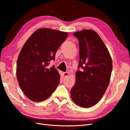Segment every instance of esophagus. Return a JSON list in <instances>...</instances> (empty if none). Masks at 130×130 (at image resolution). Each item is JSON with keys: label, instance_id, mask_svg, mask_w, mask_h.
I'll use <instances>...</instances> for the list:
<instances>
[{"label": "esophagus", "instance_id": "34e87169", "mask_svg": "<svg viewBox=\"0 0 130 130\" xmlns=\"http://www.w3.org/2000/svg\"><path fill=\"white\" fill-rule=\"evenodd\" d=\"M62 75L64 78H66V77H67L68 76L69 73L68 72H63V73H62Z\"/></svg>", "mask_w": 130, "mask_h": 130}]
</instances>
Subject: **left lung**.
I'll return each mask as SVG.
<instances>
[{
    "label": "left lung",
    "mask_w": 130,
    "mask_h": 130,
    "mask_svg": "<svg viewBox=\"0 0 130 130\" xmlns=\"http://www.w3.org/2000/svg\"><path fill=\"white\" fill-rule=\"evenodd\" d=\"M79 46L78 68L76 82L70 95L78 106L88 108L94 106L106 92L111 79L112 61L106 46L97 33L83 29L74 33Z\"/></svg>",
    "instance_id": "8db88e82"
}]
</instances>
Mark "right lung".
I'll return each mask as SVG.
<instances>
[{"label": "right lung", "instance_id": "obj_1", "mask_svg": "<svg viewBox=\"0 0 130 130\" xmlns=\"http://www.w3.org/2000/svg\"><path fill=\"white\" fill-rule=\"evenodd\" d=\"M68 36L65 32L40 28L24 44L17 61L16 74L19 87L30 100H45L59 84V72L54 66L48 65Z\"/></svg>", "mask_w": 130, "mask_h": 130}]
</instances>
